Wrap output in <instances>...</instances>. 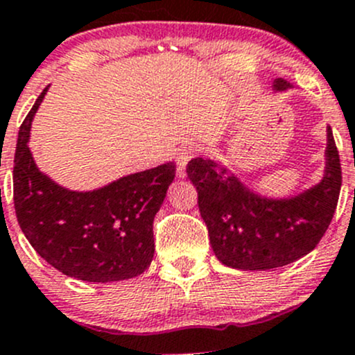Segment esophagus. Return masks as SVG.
<instances>
[{"mask_svg": "<svg viewBox=\"0 0 355 355\" xmlns=\"http://www.w3.org/2000/svg\"><path fill=\"white\" fill-rule=\"evenodd\" d=\"M198 152H200V147L196 144H186L182 145L181 148H178L176 155L174 157H176L179 176H184V167L188 166V162L193 159V157L198 155Z\"/></svg>", "mask_w": 355, "mask_h": 355, "instance_id": "1", "label": "esophagus"}]
</instances>
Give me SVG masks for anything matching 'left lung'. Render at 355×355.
<instances>
[{
	"instance_id": "1",
	"label": "left lung",
	"mask_w": 355,
	"mask_h": 355,
	"mask_svg": "<svg viewBox=\"0 0 355 355\" xmlns=\"http://www.w3.org/2000/svg\"><path fill=\"white\" fill-rule=\"evenodd\" d=\"M275 90L291 85L282 78ZM327 166L313 188L288 198L251 191L210 159L189 160L186 173L198 191V208L218 261L237 270H272L306 257L327 232L342 186L340 157L331 128L327 130Z\"/></svg>"
}]
</instances>
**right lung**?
I'll use <instances>...</instances> for the list:
<instances>
[{"label":"right lung","instance_id":"right-lung-1","mask_svg":"<svg viewBox=\"0 0 355 355\" xmlns=\"http://www.w3.org/2000/svg\"><path fill=\"white\" fill-rule=\"evenodd\" d=\"M47 87L18 131L13 203L21 232L39 257L85 282L133 279L150 266L153 218L176 176L174 162L119 178L94 191H71L37 169L31 126Z\"/></svg>","mask_w":355,"mask_h":355}]
</instances>
